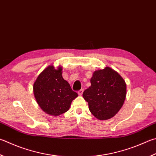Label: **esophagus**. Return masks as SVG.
<instances>
[{
    "instance_id": "obj_1",
    "label": "esophagus",
    "mask_w": 156,
    "mask_h": 156,
    "mask_svg": "<svg viewBox=\"0 0 156 156\" xmlns=\"http://www.w3.org/2000/svg\"><path fill=\"white\" fill-rule=\"evenodd\" d=\"M83 91H84V89H81L80 90H79L78 91V95H83Z\"/></svg>"
}]
</instances>
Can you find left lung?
Here are the masks:
<instances>
[{
  "label": "left lung",
  "instance_id": "obj_1",
  "mask_svg": "<svg viewBox=\"0 0 156 156\" xmlns=\"http://www.w3.org/2000/svg\"><path fill=\"white\" fill-rule=\"evenodd\" d=\"M90 83L83 94L90 112L100 120L114 117L126 100L125 81L115 70L105 67L93 73Z\"/></svg>",
  "mask_w": 156,
  "mask_h": 156
}]
</instances>
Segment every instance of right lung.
I'll use <instances>...</instances> for the list:
<instances>
[{"label":"right lung","instance_id":"add662e5","mask_svg":"<svg viewBox=\"0 0 156 156\" xmlns=\"http://www.w3.org/2000/svg\"><path fill=\"white\" fill-rule=\"evenodd\" d=\"M37 102L47 114L58 116L69 110L73 100L78 97L62 76V68L50 66L37 78L33 85Z\"/></svg>","mask_w":156,"mask_h":156}]
</instances>
